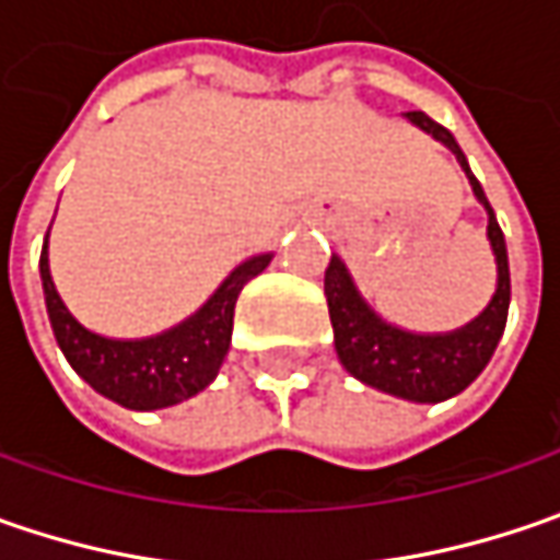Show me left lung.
<instances>
[{
    "mask_svg": "<svg viewBox=\"0 0 560 560\" xmlns=\"http://www.w3.org/2000/svg\"><path fill=\"white\" fill-rule=\"evenodd\" d=\"M407 121H413L420 131L448 147L460 162L464 175L470 178L476 200L489 212V232L486 234H489L495 266H499L495 294L474 323H467L464 328L439 331V335H417V331L385 323L376 310L360 298L348 266L338 256H331L326 269V301L331 328H335V351H338L341 366L353 378H360L363 385H373L385 395L404 398V401L439 404L460 395L492 360L501 335H504V323H508L511 272H508V247H504V234L495 222V212L482 194V184L474 178L467 156L460 153L454 135L439 121H432L425 112H407Z\"/></svg>",
    "mask_w": 560,
    "mask_h": 560,
    "instance_id": "obj_1",
    "label": "left lung"
}]
</instances>
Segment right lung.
I'll use <instances>...</instances> for the list:
<instances>
[{"label":"right lung","mask_w":560,"mask_h":560,"mask_svg":"<svg viewBox=\"0 0 560 560\" xmlns=\"http://www.w3.org/2000/svg\"><path fill=\"white\" fill-rule=\"evenodd\" d=\"M46 241L39 254V279L46 294V313L61 353L93 392L128 410H162L182 404L197 392H203L219 376V366L232 345L237 294L272 262V254L244 259L194 316L150 338L121 341L90 331L68 313L49 276Z\"/></svg>","instance_id":"1"}]
</instances>
